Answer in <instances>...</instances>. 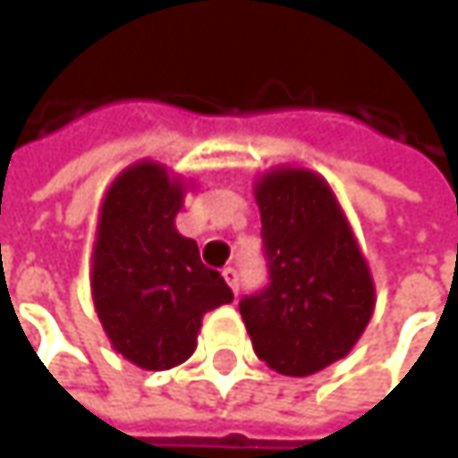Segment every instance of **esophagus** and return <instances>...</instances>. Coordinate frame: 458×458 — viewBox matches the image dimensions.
I'll use <instances>...</instances> for the list:
<instances>
[{
  "label": "esophagus",
  "instance_id": "esophagus-1",
  "mask_svg": "<svg viewBox=\"0 0 458 458\" xmlns=\"http://www.w3.org/2000/svg\"><path fill=\"white\" fill-rule=\"evenodd\" d=\"M223 278L228 281L233 294H238V273H235V267H225V270H223Z\"/></svg>",
  "mask_w": 458,
  "mask_h": 458
}]
</instances>
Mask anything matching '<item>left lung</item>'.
<instances>
[{
	"instance_id": "left-lung-1",
	"label": "left lung",
	"mask_w": 458,
	"mask_h": 458,
	"mask_svg": "<svg viewBox=\"0 0 458 458\" xmlns=\"http://www.w3.org/2000/svg\"><path fill=\"white\" fill-rule=\"evenodd\" d=\"M270 286L238 310L259 360L286 377H310L342 360L377 305L369 259L318 172L273 166L254 182Z\"/></svg>"
}]
</instances>
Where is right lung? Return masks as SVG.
<instances>
[{"label":"right lung","instance_id":"add662e5","mask_svg":"<svg viewBox=\"0 0 458 458\" xmlns=\"http://www.w3.org/2000/svg\"><path fill=\"white\" fill-rule=\"evenodd\" d=\"M193 177L140 158L108 185L92 246L89 289L111 347L145 371L185 363L209 310L233 302L174 217Z\"/></svg>","mask_w":458,"mask_h":458}]
</instances>
